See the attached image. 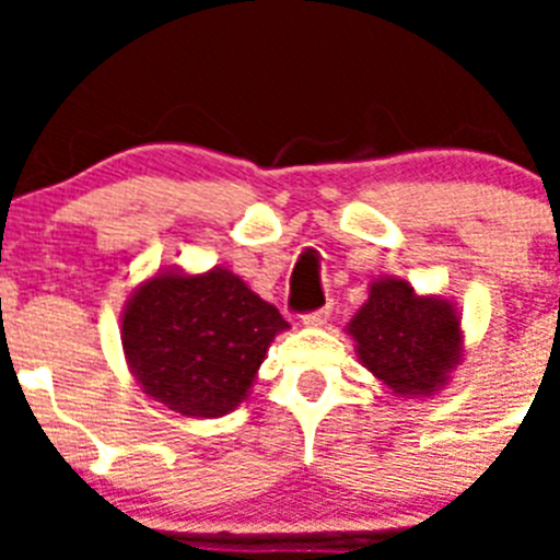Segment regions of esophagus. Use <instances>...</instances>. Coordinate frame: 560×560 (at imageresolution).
Masks as SVG:
<instances>
[{"label": "esophagus", "instance_id": "obj_1", "mask_svg": "<svg viewBox=\"0 0 560 560\" xmlns=\"http://www.w3.org/2000/svg\"><path fill=\"white\" fill-rule=\"evenodd\" d=\"M330 319V305H325V308L319 311H311V314L303 316V325L305 328H323L325 323Z\"/></svg>", "mask_w": 560, "mask_h": 560}]
</instances>
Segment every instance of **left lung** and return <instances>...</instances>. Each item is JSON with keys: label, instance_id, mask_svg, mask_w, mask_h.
<instances>
[{"label": "left lung", "instance_id": "obj_1", "mask_svg": "<svg viewBox=\"0 0 560 560\" xmlns=\"http://www.w3.org/2000/svg\"><path fill=\"white\" fill-rule=\"evenodd\" d=\"M345 330L361 368L398 400L434 398L465 359L457 303L443 294H420L404 277H373L368 300Z\"/></svg>", "mask_w": 560, "mask_h": 560}]
</instances>
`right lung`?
Returning <instances> with one entry per match:
<instances>
[{
  "mask_svg": "<svg viewBox=\"0 0 560 560\" xmlns=\"http://www.w3.org/2000/svg\"><path fill=\"white\" fill-rule=\"evenodd\" d=\"M280 311L226 266L156 269L122 305L128 373L151 400L182 418H224L255 387Z\"/></svg>",
  "mask_w": 560,
  "mask_h": 560,
  "instance_id": "right-lung-1",
  "label": "right lung"
}]
</instances>
